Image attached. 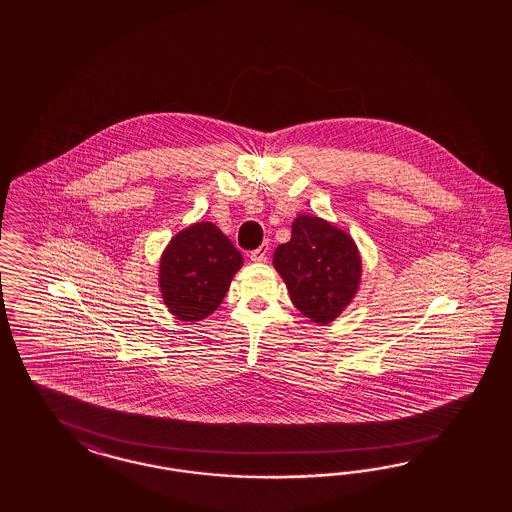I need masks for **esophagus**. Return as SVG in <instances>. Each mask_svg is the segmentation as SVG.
<instances>
[{"label": "esophagus", "mask_w": 512, "mask_h": 512, "mask_svg": "<svg viewBox=\"0 0 512 512\" xmlns=\"http://www.w3.org/2000/svg\"><path fill=\"white\" fill-rule=\"evenodd\" d=\"M268 244H263L261 248L253 249L251 253H249V259L251 261H255V263H261V261H266V255H268Z\"/></svg>", "instance_id": "obj_1"}]
</instances>
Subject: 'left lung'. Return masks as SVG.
Instances as JSON below:
<instances>
[{
  "mask_svg": "<svg viewBox=\"0 0 512 512\" xmlns=\"http://www.w3.org/2000/svg\"><path fill=\"white\" fill-rule=\"evenodd\" d=\"M291 240L274 251V268L296 310L317 325L332 323L355 298L362 259L355 240L323 217L298 214Z\"/></svg>",
  "mask_w": 512,
  "mask_h": 512,
  "instance_id": "8db88e82",
  "label": "left lung"
}]
</instances>
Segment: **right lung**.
Instances as JSON below:
<instances>
[{
    "label": "right lung",
    "instance_id": "add662e5",
    "mask_svg": "<svg viewBox=\"0 0 512 512\" xmlns=\"http://www.w3.org/2000/svg\"><path fill=\"white\" fill-rule=\"evenodd\" d=\"M242 255L210 221H197L172 236L159 261V291L180 321H202L227 295Z\"/></svg>",
    "mask_w": 512,
    "mask_h": 512
}]
</instances>
